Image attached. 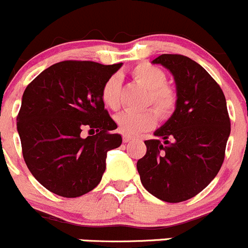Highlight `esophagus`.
Listing matches in <instances>:
<instances>
[{"label":"esophagus","instance_id":"1","mask_svg":"<svg viewBox=\"0 0 248 248\" xmlns=\"http://www.w3.org/2000/svg\"><path fill=\"white\" fill-rule=\"evenodd\" d=\"M132 140L131 136H129V135H123V141L125 143H127V142H130Z\"/></svg>","mask_w":248,"mask_h":248}]
</instances>
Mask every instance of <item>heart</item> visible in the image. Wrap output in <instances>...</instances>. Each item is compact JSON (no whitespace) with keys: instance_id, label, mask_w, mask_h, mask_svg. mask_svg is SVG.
Masks as SVG:
<instances>
[{"instance_id":"obj_1","label":"heart","mask_w":248,"mask_h":248,"mask_svg":"<svg viewBox=\"0 0 248 248\" xmlns=\"http://www.w3.org/2000/svg\"><path fill=\"white\" fill-rule=\"evenodd\" d=\"M131 77L135 82L147 89L144 105L153 106L159 118L165 121L173 113L177 105V93L166 82V73L158 66L149 62H141L131 70ZM122 77L114 73L106 79L101 89V99L105 106L109 109H117L121 107ZM153 109L147 108L142 111L127 109L116 116V123L118 129L125 135L136 136L141 132L151 130L156 124L158 117Z\"/></svg>"}]
</instances>
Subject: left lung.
<instances>
[{"mask_svg": "<svg viewBox=\"0 0 248 248\" xmlns=\"http://www.w3.org/2000/svg\"><path fill=\"white\" fill-rule=\"evenodd\" d=\"M172 73L177 105L144 141L146 155L137 161L143 187L158 199L181 202L199 194L224 160L230 119L222 89L202 66L180 54L154 59Z\"/></svg>", "mask_w": 248, "mask_h": 248, "instance_id": "left-lung-1", "label": "left lung"}]
</instances>
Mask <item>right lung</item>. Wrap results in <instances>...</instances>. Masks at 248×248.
Wrapping results in <instances>:
<instances>
[{
  "label": "right lung",
  "mask_w": 248,
  "mask_h": 248,
  "mask_svg": "<svg viewBox=\"0 0 248 248\" xmlns=\"http://www.w3.org/2000/svg\"><path fill=\"white\" fill-rule=\"evenodd\" d=\"M122 65L61 61L26 87L16 117L24 160L54 194L77 198L94 189L106 170L107 152L122 144L121 135L111 134L117 124L101 99L102 85Z\"/></svg>",
  "instance_id": "right-lung-1"
}]
</instances>
